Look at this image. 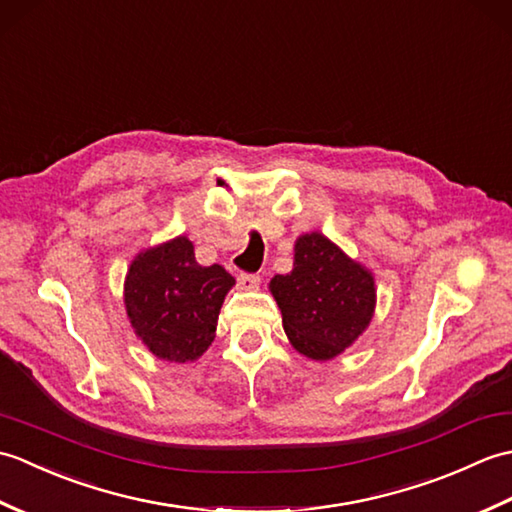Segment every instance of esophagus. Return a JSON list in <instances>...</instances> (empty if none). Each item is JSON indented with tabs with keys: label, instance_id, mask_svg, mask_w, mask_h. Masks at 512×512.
<instances>
[{
	"label": "esophagus",
	"instance_id": "esophagus-1",
	"mask_svg": "<svg viewBox=\"0 0 512 512\" xmlns=\"http://www.w3.org/2000/svg\"><path fill=\"white\" fill-rule=\"evenodd\" d=\"M237 286L242 290H257L259 288V275L255 273H239L237 275Z\"/></svg>",
	"mask_w": 512,
	"mask_h": 512
}]
</instances>
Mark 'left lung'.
Here are the masks:
<instances>
[{"label":"left lung","instance_id":"obj_1","mask_svg":"<svg viewBox=\"0 0 512 512\" xmlns=\"http://www.w3.org/2000/svg\"><path fill=\"white\" fill-rule=\"evenodd\" d=\"M270 292L295 350L314 361H330L352 345L372 321L376 303L372 273L321 233L297 239L295 268L275 275Z\"/></svg>","mask_w":512,"mask_h":512}]
</instances>
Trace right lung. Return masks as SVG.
I'll return each instance as SVG.
<instances>
[{"label":"right lung","mask_w":512,"mask_h":512,"mask_svg":"<svg viewBox=\"0 0 512 512\" xmlns=\"http://www.w3.org/2000/svg\"><path fill=\"white\" fill-rule=\"evenodd\" d=\"M233 284L220 264L195 262L193 244L176 237L140 253L129 266L127 317L151 354L189 363L213 343L220 308Z\"/></svg>","instance_id":"right-lung-1"}]
</instances>
